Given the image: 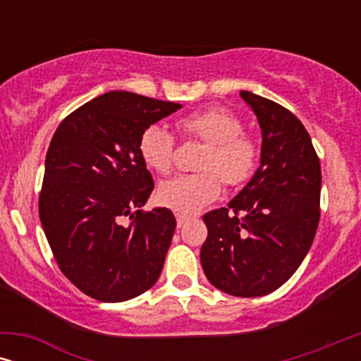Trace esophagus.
Returning <instances> with one entry per match:
<instances>
[{
	"label": "esophagus",
	"mask_w": 361,
	"mask_h": 361,
	"mask_svg": "<svg viewBox=\"0 0 361 361\" xmlns=\"http://www.w3.org/2000/svg\"><path fill=\"white\" fill-rule=\"evenodd\" d=\"M176 219H177V228H180V226H184V225H185V221H187V216L177 214V215H176Z\"/></svg>",
	"instance_id": "esophagus-1"
}]
</instances>
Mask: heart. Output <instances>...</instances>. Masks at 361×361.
I'll return each mask as SVG.
<instances>
[{"instance_id": "heart-1", "label": "heart", "mask_w": 361, "mask_h": 361, "mask_svg": "<svg viewBox=\"0 0 361 361\" xmlns=\"http://www.w3.org/2000/svg\"><path fill=\"white\" fill-rule=\"evenodd\" d=\"M187 140L205 142L195 174H179L162 182L157 199L177 214L195 215L212 204L228 187L243 184L253 174L258 162V145L246 135L240 118L230 110L210 106L182 116L177 121ZM137 151L145 164L157 174H167L174 164L176 140L164 126L149 125L142 130Z\"/></svg>"}]
</instances>
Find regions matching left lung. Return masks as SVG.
Segmentation results:
<instances>
[{"label":"left lung","instance_id":"8db88e82","mask_svg":"<svg viewBox=\"0 0 361 361\" xmlns=\"http://www.w3.org/2000/svg\"><path fill=\"white\" fill-rule=\"evenodd\" d=\"M258 118L261 161L228 207L204 215L200 250L207 279L236 298H259L281 288L302 263L320 216L322 172L309 133L289 110L240 92Z\"/></svg>","mask_w":361,"mask_h":361}]
</instances>
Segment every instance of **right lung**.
Segmentation results:
<instances>
[{
	"mask_svg": "<svg viewBox=\"0 0 361 361\" xmlns=\"http://www.w3.org/2000/svg\"><path fill=\"white\" fill-rule=\"evenodd\" d=\"M179 108L115 90L77 108L54 133L39 216L59 268L93 299L123 302L159 278L176 219L162 207L141 210L154 180L137 141Z\"/></svg>",
	"mask_w": 361,
	"mask_h": 361,
	"instance_id": "obj_1",
	"label": "right lung"
}]
</instances>
